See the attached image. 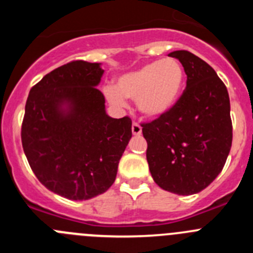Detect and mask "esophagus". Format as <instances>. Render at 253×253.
<instances>
[{
	"label": "esophagus",
	"instance_id": "34e87169",
	"mask_svg": "<svg viewBox=\"0 0 253 253\" xmlns=\"http://www.w3.org/2000/svg\"><path fill=\"white\" fill-rule=\"evenodd\" d=\"M131 133L134 135H140V133H142V126L138 123H133V125H131Z\"/></svg>",
	"mask_w": 253,
	"mask_h": 253
}]
</instances>
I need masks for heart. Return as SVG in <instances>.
Listing matches in <instances>:
<instances>
[{
	"instance_id": "1",
	"label": "heart",
	"mask_w": 253,
	"mask_h": 253,
	"mask_svg": "<svg viewBox=\"0 0 253 253\" xmlns=\"http://www.w3.org/2000/svg\"><path fill=\"white\" fill-rule=\"evenodd\" d=\"M185 69L175 58L153 60L116 80L106 87L109 102L123 106L125 99L135 100L137 109L147 118H160L178 101L184 87Z\"/></svg>"
}]
</instances>
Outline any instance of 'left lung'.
Returning a JSON list of instances; mask_svg holds the SVG:
<instances>
[{
    "label": "left lung",
    "instance_id": "8db88e82",
    "mask_svg": "<svg viewBox=\"0 0 253 253\" xmlns=\"http://www.w3.org/2000/svg\"><path fill=\"white\" fill-rule=\"evenodd\" d=\"M169 55L184 67L186 88L169 113L142 124L147 161L161 189L193 195L224 167L232 147L231 104L227 87L207 62L187 50Z\"/></svg>",
    "mask_w": 253,
    "mask_h": 253
}]
</instances>
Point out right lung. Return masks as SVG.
Wrapping results in <instances>:
<instances>
[{
	"label": "right lung",
	"instance_id": "obj_1",
	"mask_svg": "<svg viewBox=\"0 0 253 253\" xmlns=\"http://www.w3.org/2000/svg\"><path fill=\"white\" fill-rule=\"evenodd\" d=\"M101 63L75 60L44 76L29 92L22 148L38 180L71 200H88L114 184L131 138L128 116L106 114L97 90Z\"/></svg>",
	"mask_w": 253,
	"mask_h": 253
}]
</instances>
